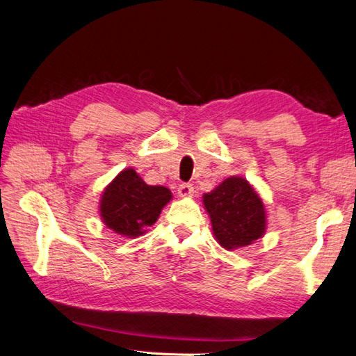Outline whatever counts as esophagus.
<instances>
[{"instance_id": "obj_1", "label": "esophagus", "mask_w": 356, "mask_h": 356, "mask_svg": "<svg viewBox=\"0 0 356 356\" xmlns=\"http://www.w3.org/2000/svg\"><path fill=\"white\" fill-rule=\"evenodd\" d=\"M179 197H193L194 195V186L191 184H181L177 188Z\"/></svg>"}]
</instances>
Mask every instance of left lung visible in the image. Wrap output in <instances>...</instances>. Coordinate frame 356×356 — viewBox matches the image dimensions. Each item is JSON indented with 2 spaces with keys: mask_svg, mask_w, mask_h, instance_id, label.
Returning <instances> with one entry per match:
<instances>
[{
  "mask_svg": "<svg viewBox=\"0 0 356 356\" xmlns=\"http://www.w3.org/2000/svg\"><path fill=\"white\" fill-rule=\"evenodd\" d=\"M212 232L222 248L234 251L248 247L266 232V209L247 179L232 176L203 195Z\"/></svg>",
  "mask_w": 356,
  "mask_h": 356,
  "instance_id": "obj_1",
  "label": "left lung"
}]
</instances>
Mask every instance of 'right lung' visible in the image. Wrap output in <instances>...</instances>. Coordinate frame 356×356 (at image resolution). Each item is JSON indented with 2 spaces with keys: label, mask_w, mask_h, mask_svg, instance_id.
I'll list each match as a JSON object with an SVG mask.
<instances>
[{
  "label": "right lung",
  "mask_w": 356,
  "mask_h": 356,
  "mask_svg": "<svg viewBox=\"0 0 356 356\" xmlns=\"http://www.w3.org/2000/svg\"><path fill=\"white\" fill-rule=\"evenodd\" d=\"M171 198L168 188L147 185L134 168H124L100 195L99 215L109 230L134 239L158 221Z\"/></svg>",
  "instance_id": "add662e5"
}]
</instances>
